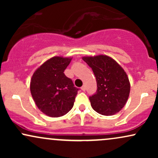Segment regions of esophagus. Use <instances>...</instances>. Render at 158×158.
<instances>
[{
  "label": "esophagus",
  "instance_id": "obj_1",
  "mask_svg": "<svg viewBox=\"0 0 158 158\" xmlns=\"http://www.w3.org/2000/svg\"><path fill=\"white\" fill-rule=\"evenodd\" d=\"M81 90H82V91H85V85H83V86L81 87Z\"/></svg>",
  "mask_w": 158,
  "mask_h": 158
}]
</instances>
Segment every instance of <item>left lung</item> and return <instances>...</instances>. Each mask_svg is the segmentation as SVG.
Listing matches in <instances>:
<instances>
[{
  "mask_svg": "<svg viewBox=\"0 0 158 158\" xmlns=\"http://www.w3.org/2000/svg\"><path fill=\"white\" fill-rule=\"evenodd\" d=\"M82 59L91 68L97 80V92L89 97L93 109L105 116L118 113L130 93V82L125 70L106 55L84 56Z\"/></svg>",
  "mask_w": 158,
  "mask_h": 158,
  "instance_id": "left-lung-1",
  "label": "left lung"
}]
</instances>
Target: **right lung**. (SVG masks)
<instances>
[{
    "label": "right lung",
    "mask_w": 158,
    "mask_h": 158,
    "mask_svg": "<svg viewBox=\"0 0 158 158\" xmlns=\"http://www.w3.org/2000/svg\"><path fill=\"white\" fill-rule=\"evenodd\" d=\"M71 58L54 56L34 72L30 91L39 109L51 117H59L73 108L79 89L64 71Z\"/></svg>",
    "instance_id": "right-lung-1"
}]
</instances>
